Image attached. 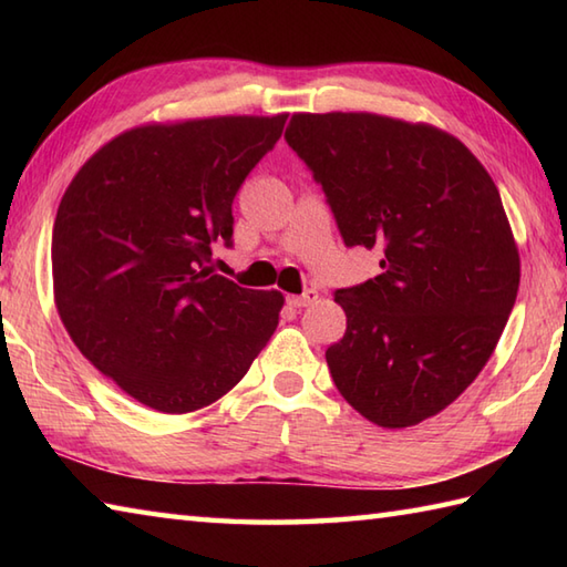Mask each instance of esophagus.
<instances>
[{"label":"esophagus","mask_w":567,"mask_h":567,"mask_svg":"<svg viewBox=\"0 0 567 567\" xmlns=\"http://www.w3.org/2000/svg\"><path fill=\"white\" fill-rule=\"evenodd\" d=\"M319 299V295H317V290H307L305 295H292L290 299H287V302H290L292 307H297V309H302V307H309V305H315Z\"/></svg>","instance_id":"esophagus-1"}]
</instances>
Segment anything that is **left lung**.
Segmentation results:
<instances>
[{
    "mask_svg": "<svg viewBox=\"0 0 567 567\" xmlns=\"http://www.w3.org/2000/svg\"><path fill=\"white\" fill-rule=\"evenodd\" d=\"M327 195L346 246L382 272L336 290L346 333L327 351L336 388L382 429L436 416L507 327L519 250L499 189L465 143L370 112L292 114L285 131Z\"/></svg>",
    "mask_w": 567,
    "mask_h": 567,
    "instance_id": "1",
    "label": "left lung"
}]
</instances>
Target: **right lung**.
Wrapping results in <instances>:
<instances>
[{
    "mask_svg": "<svg viewBox=\"0 0 567 567\" xmlns=\"http://www.w3.org/2000/svg\"><path fill=\"white\" fill-rule=\"evenodd\" d=\"M287 114L128 128L72 177L53 224V295L72 343L136 402L209 406L277 329V290L216 275L231 204L282 136Z\"/></svg>",
    "mask_w": 567,
    "mask_h": 567,
    "instance_id": "1",
    "label": "right lung"
}]
</instances>
